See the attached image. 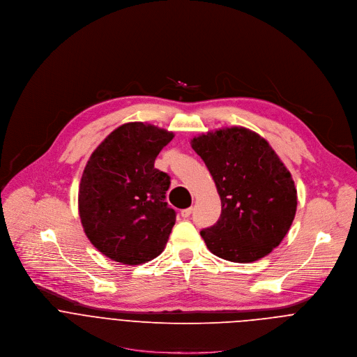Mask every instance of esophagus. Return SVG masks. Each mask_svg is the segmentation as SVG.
Segmentation results:
<instances>
[{"label":"esophagus","instance_id":"obj_1","mask_svg":"<svg viewBox=\"0 0 357 357\" xmlns=\"http://www.w3.org/2000/svg\"><path fill=\"white\" fill-rule=\"evenodd\" d=\"M191 212H192V206H188V208H185V209H181V217H183V218H188V217L191 215Z\"/></svg>","mask_w":357,"mask_h":357}]
</instances>
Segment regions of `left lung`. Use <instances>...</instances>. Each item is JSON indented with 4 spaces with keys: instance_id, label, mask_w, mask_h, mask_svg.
I'll list each match as a JSON object with an SVG mask.
<instances>
[{
    "instance_id": "1",
    "label": "left lung",
    "mask_w": 357,
    "mask_h": 357,
    "mask_svg": "<svg viewBox=\"0 0 357 357\" xmlns=\"http://www.w3.org/2000/svg\"><path fill=\"white\" fill-rule=\"evenodd\" d=\"M191 148L204 160L221 198V217L199 234L221 259L250 263L287 235L297 211L290 172L267 140L246 128L201 135Z\"/></svg>"
}]
</instances>
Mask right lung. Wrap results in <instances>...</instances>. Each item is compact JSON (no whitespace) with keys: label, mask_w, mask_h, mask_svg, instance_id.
Instances as JSON below:
<instances>
[{"label":"right lung","mask_w":357,"mask_h":357,"mask_svg":"<svg viewBox=\"0 0 357 357\" xmlns=\"http://www.w3.org/2000/svg\"><path fill=\"white\" fill-rule=\"evenodd\" d=\"M173 132L130 122L111 132L91 155L79 190L90 242L107 257L140 264L158 257L176 222L166 202L170 176L155 167Z\"/></svg>","instance_id":"right-lung-1"}]
</instances>
